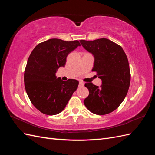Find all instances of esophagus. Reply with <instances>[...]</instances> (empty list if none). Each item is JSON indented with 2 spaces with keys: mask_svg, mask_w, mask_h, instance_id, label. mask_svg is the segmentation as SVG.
Listing matches in <instances>:
<instances>
[{
  "mask_svg": "<svg viewBox=\"0 0 155 155\" xmlns=\"http://www.w3.org/2000/svg\"><path fill=\"white\" fill-rule=\"evenodd\" d=\"M84 85H85V83L83 82V81H79V86L83 87V86H84Z\"/></svg>",
  "mask_w": 155,
  "mask_h": 155,
  "instance_id": "34e87169",
  "label": "esophagus"
}]
</instances>
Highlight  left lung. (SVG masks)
Here are the masks:
<instances>
[{"mask_svg":"<svg viewBox=\"0 0 155 155\" xmlns=\"http://www.w3.org/2000/svg\"><path fill=\"white\" fill-rule=\"evenodd\" d=\"M83 47L94 57L92 71L97 72L100 87L86 83L89 95L84 104L94 114L104 115L116 110L127 94L130 73L127 57L123 48L109 39L81 40Z\"/></svg>","mask_w":155,"mask_h":155,"instance_id":"1","label":"left lung"}]
</instances>
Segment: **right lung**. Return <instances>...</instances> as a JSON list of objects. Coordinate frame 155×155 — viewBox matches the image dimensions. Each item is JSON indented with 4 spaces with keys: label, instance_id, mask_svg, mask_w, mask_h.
<instances>
[{
    "label": "right lung",
    "instance_id": "1",
    "mask_svg": "<svg viewBox=\"0 0 155 155\" xmlns=\"http://www.w3.org/2000/svg\"><path fill=\"white\" fill-rule=\"evenodd\" d=\"M79 46L77 40L50 39L37 45L31 51L25 72V86L31 104L42 113H60L78 88V80L63 81L55 73L64 67L67 55Z\"/></svg>",
    "mask_w": 155,
    "mask_h": 155
}]
</instances>
